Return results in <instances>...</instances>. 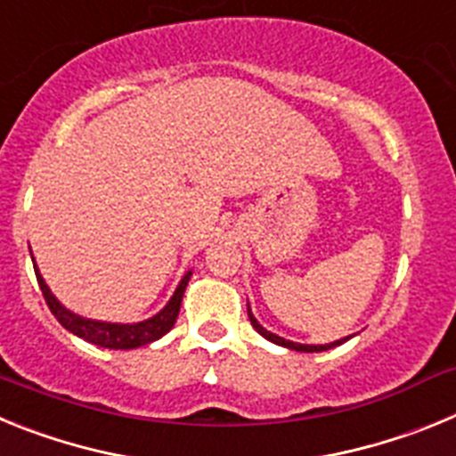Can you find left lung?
Returning <instances> with one entry per match:
<instances>
[{"label":"left lung","mask_w":456,"mask_h":456,"mask_svg":"<svg viewBox=\"0 0 456 456\" xmlns=\"http://www.w3.org/2000/svg\"><path fill=\"white\" fill-rule=\"evenodd\" d=\"M247 310H248V320H251L253 329H256V331L260 333V336L267 338L269 342H276V345H281V347L294 349V352H326V349H333V347H338V345H342V342H345V340H349V338H342V340L329 342V345H299V342H289V340H285V338L276 336V333L267 331V329H265V326L260 324V322H257L256 317H253L251 308H247Z\"/></svg>","instance_id":"obj_1"}]
</instances>
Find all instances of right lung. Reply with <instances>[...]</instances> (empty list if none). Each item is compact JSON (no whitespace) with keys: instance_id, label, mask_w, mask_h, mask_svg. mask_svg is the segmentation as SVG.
Masks as SVG:
<instances>
[{"instance_id":"right-lung-1","label":"right lung","mask_w":456,"mask_h":456,"mask_svg":"<svg viewBox=\"0 0 456 456\" xmlns=\"http://www.w3.org/2000/svg\"><path fill=\"white\" fill-rule=\"evenodd\" d=\"M34 269L36 278H38L40 292L45 297V304L50 305L52 315L59 320V324H61L63 329H68L70 333H75L77 338H82V340L100 345V347L104 349H136L141 347V345H148V342H155L162 336H167L173 329V324H175V320H178L184 288H187L189 278H191V272L184 273L178 289L173 292L171 301H168L155 317H151V320L136 322V324H111V322L86 320V317H79L75 315V313H70L68 308H63V305L59 304V299L50 292V288H47V283L43 281V276L38 273V267Z\"/></svg>"}]
</instances>
